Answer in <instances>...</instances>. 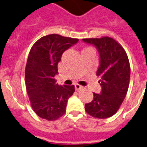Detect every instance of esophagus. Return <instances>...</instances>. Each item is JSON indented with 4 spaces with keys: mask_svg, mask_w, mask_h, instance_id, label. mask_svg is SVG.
Returning <instances> with one entry per match:
<instances>
[{
    "mask_svg": "<svg viewBox=\"0 0 147 147\" xmlns=\"http://www.w3.org/2000/svg\"><path fill=\"white\" fill-rule=\"evenodd\" d=\"M74 86H75V90H77V91H79V90H80L81 89H83V86L79 85V84H77V83H76Z\"/></svg>",
    "mask_w": 147,
    "mask_h": 147,
    "instance_id": "34e87169",
    "label": "esophagus"
}]
</instances>
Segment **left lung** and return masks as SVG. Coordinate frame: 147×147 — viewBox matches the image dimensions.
<instances>
[{"label":"left lung","mask_w":147,"mask_h":147,"mask_svg":"<svg viewBox=\"0 0 147 147\" xmlns=\"http://www.w3.org/2000/svg\"><path fill=\"white\" fill-rule=\"evenodd\" d=\"M96 47L99 55L96 75L101 77L100 94L93 92V100L85 105L90 115L107 118L117 112L128 90L131 67L126 52L115 39L105 36L100 38H83Z\"/></svg>","instance_id":"left-lung-1"}]
</instances>
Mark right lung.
Instances as JSON below:
<instances>
[{
	"instance_id": "right-lung-1",
	"label": "right lung",
	"mask_w": 147,
	"mask_h": 147,
	"mask_svg": "<svg viewBox=\"0 0 147 147\" xmlns=\"http://www.w3.org/2000/svg\"><path fill=\"white\" fill-rule=\"evenodd\" d=\"M78 41L51 34L39 38L30 50L25 70L26 87L32 108L43 119L57 120L66 111L74 86H59L55 76L62 54Z\"/></svg>"
}]
</instances>
